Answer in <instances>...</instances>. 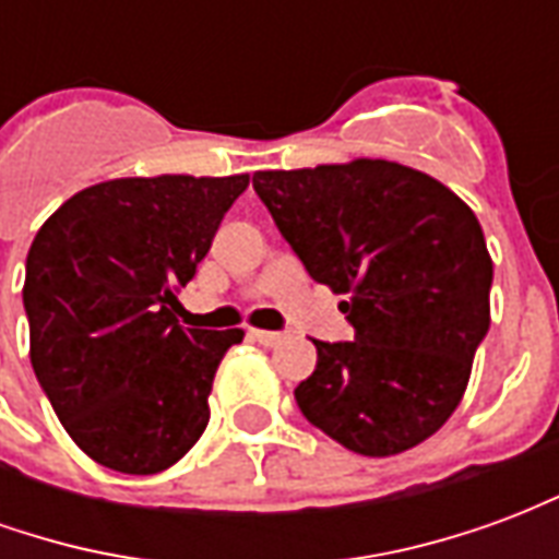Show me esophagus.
I'll use <instances>...</instances> for the list:
<instances>
[{"label":"esophagus","instance_id":"esophagus-1","mask_svg":"<svg viewBox=\"0 0 559 559\" xmlns=\"http://www.w3.org/2000/svg\"><path fill=\"white\" fill-rule=\"evenodd\" d=\"M251 338H254L257 344H263V347H278L281 341H284V335H281V332H266V329H251Z\"/></svg>","mask_w":559,"mask_h":559}]
</instances>
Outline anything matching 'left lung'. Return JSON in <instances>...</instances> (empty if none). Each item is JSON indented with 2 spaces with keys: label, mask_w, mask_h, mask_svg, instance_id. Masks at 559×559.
<instances>
[{
  "label": "left lung",
  "mask_w": 559,
  "mask_h": 559,
  "mask_svg": "<svg viewBox=\"0 0 559 559\" xmlns=\"http://www.w3.org/2000/svg\"><path fill=\"white\" fill-rule=\"evenodd\" d=\"M281 236L344 293L353 341H314L305 419L368 457L419 445L464 399L491 326L493 263L473 209L428 173L356 158L254 173Z\"/></svg>",
  "instance_id": "obj_1"
}]
</instances>
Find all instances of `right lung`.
Returning <instances> with one entry per match:
<instances>
[{
    "instance_id": "obj_1",
    "label": "right lung",
    "mask_w": 559,
    "mask_h": 559,
    "mask_svg": "<svg viewBox=\"0 0 559 559\" xmlns=\"http://www.w3.org/2000/svg\"><path fill=\"white\" fill-rule=\"evenodd\" d=\"M242 176L110 179L56 209L26 257L29 359L71 440L148 476L200 440L209 392L242 329H185L176 299Z\"/></svg>"
}]
</instances>
